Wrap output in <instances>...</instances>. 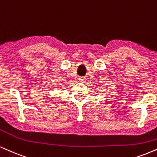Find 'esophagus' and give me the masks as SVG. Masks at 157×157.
Wrapping results in <instances>:
<instances>
[{"mask_svg": "<svg viewBox=\"0 0 157 157\" xmlns=\"http://www.w3.org/2000/svg\"><path fill=\"white\" fill-rule=\"evenodd\" d=\"M80 80H81V81H84V80H85V77H80Z\"/></svg>", "mask_w": 157, "mask_h": 157, "instance_id": "obj_1", "label": "esophagus"}]
</instances>
